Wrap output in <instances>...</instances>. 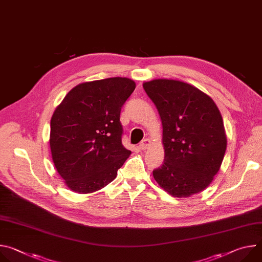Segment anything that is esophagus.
I'll return each instance as SVG.
<instances>
[{
	"mask_svg": "<svg viewBox=\"0 0 262 262\" xmlns=\"http://www.w3.org/2000/svg\"><path fill=\"white\" fill-rule=\"evenodd\" d=\"M150 146H151V142H150V140H149V139L143 140V141L140 143V145H139L140 149H142V150H146V149H148Z\"/></svg>",
	"mask_w": 262,
	"mask_h": 262,
	"instance_id": "34e87169",
	"label": "esophagus"
}]
</instances>
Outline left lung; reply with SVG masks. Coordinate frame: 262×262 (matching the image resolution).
I'll return each mask as SVG.
<instances>
[{"label":"left lung","instance_id":"left-lung-1","mask_svg":"<svg viewBox=\"0 0 262 262\" xmlns=\"http://www.w3.org/2000/svg\"><path fill=\"white\" fill-rule=\"evenodd\" d=\"M163 124L164 164L154 177L168 194L185 198L205 190L219 172L227 139L214 101L198 88L176 80L145 82Z\"/></svg>","mask_w":262,"mask_h":262}]
</instances>
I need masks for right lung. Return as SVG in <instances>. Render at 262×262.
Returning a JSON list of instances; mask_svg holds the SVG:
<instances>
[{
	"mask_svg": "<svg viewBox=\"0 0 262 262\" xmlns=\"http://www.w3.org/2000/svg\"><path fill=\"white\" fill-rule=\"evenodd\" d=\"M135 88L127 78L86 82L72 88L56 107L52 158L71 191L89 194L104 188L130 156L121 142L120 112Z\"/></svg>",
	"mask_w": 262,
	"mask_h": 262,
	"instance_id": "add662e5",
	"label": "right lung"
}]
</instances>
